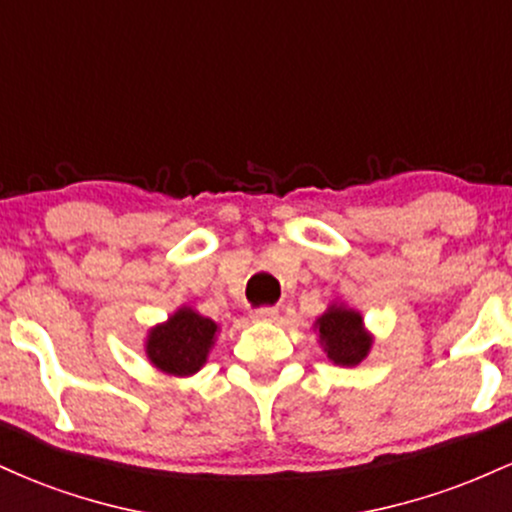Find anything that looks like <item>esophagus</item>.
<instances>
[{
    "label": "esophagus",
    "mask_w": 512,
    "mask_h": 512,
    "mask_svg": "<svg viewBox=\"0 0 512 512\" xmlns=\"http://www.w3.org/2000/svg\"><path fill=\"white\" fill-rule=\"evenodd\" d=\"M250 317L255 322H274L276 317H279V310H276V308H257V310H252Z\"/></svg>",
    "instance_id": "esophagus-1"
}]
</instances>
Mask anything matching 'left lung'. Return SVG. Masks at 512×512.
Masks as SVG:
<instances>
[{"label":"left lung","instance_id":"obj_1","mask_svg":"<svg viewBox=\"0 0 512 512\" xmlns=\"http://www.w3.org/2000/svg\"><path fill=\"white\" fill-rule=\"evenodd\" d=\"M313 332L334 366L354 368L373 349V334L366 330L363 315L339 301L327 305L325 313L313 322Z\"/></svg>","mask_w":512,"mask_h":512}]
</instances>
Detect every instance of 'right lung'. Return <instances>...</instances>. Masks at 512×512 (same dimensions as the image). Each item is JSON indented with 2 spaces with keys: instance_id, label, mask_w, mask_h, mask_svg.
<instances>
[{
  "instance_id": "add662e5",
  "label": "right lung",
  "mask_w": 512,
  "mask_h": 512,
  "mask_svg": "<svg viewBox=\"0 0 512 512\" xmlns=\"http://www.w3.org/2000/svg\"><path fill=\"white\" fill-rule=\"evenodd\" d=\"M219 330L211 317L180 305L166 322H158L146 334V358L170 378H190L207 363Z\"/></svg>"
}]
</instances>
